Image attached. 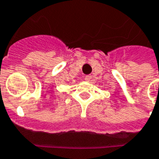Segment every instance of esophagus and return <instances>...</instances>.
<instances>
[{"mask_svg":"<svg viewBox=\"0 0 159 159\" xmlns=\"http://www.w3.org/2000/svg\"><path fill=\"white\" fill-rule=\"evenodd\" d=\"M91 77H92L91 75H88V76H85V80H86V81H90V80H91Z\"/></svg>","mask_w":159,"mask_h":159,"instance_id":"34e87169","label":"esophagus"}]
</instances>
